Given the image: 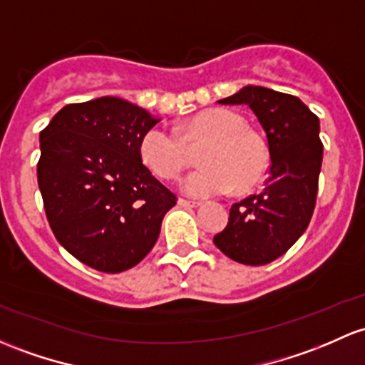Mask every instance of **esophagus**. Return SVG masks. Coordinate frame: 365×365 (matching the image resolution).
<instances>
[{
  "instance_id": "obj_1",
  "label": "esophagus",
  "mask_w": 365,
  "mask_h": 365,
  "mask_svg": "<svg viewBox=\"0 0 365 365\" xmlns=\"http://www.w3.org/2000/svg\"><path fill=\"white\" fill-rule=\"evenodd\" d=\"M201 205L199 201H189V199H178V206H182V208H197V206Z\"/></svg>"
}]
</instances>
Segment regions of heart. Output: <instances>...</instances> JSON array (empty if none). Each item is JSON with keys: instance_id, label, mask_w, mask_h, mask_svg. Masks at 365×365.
<instances>
[{"instance_id": "heart-1", "label": "heart", "mask_w": 365, "mask_h": 365, "mask_svg": "<svg viewBox=\"0 0 365 365\" xmlns=\"http://www.w3.org/2000/svg\"><path fill=\"white\" fill-rule=\"evenodd\" d=\"M206 143L199 153V170L182 182L192 197H210L236 189L250 190L266 175L269 153L262 138L247 129L240 113L210 108L195 113L180 128L155 125L141 136L140 155L145 166L160 180H176L189 164V147Z\"/></svg>"}]
</instances>
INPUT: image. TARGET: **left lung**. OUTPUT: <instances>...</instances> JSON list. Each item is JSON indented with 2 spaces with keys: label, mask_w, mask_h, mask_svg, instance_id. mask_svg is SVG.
Instances as JSON below:
<instances>
[{
  "label": "left lung",
  "mask_w": 365,
  "mask_h": 365,
  "mask_svg": "<svg viewBox=\"0 0 365 365\" xmlns=\"http://www.w3.org/2000/svg\"><path fill=\"white\" fill-rule=\"evenodd\" d=\"M222 105H247L266 134L269 178L264 190L234 202L227 227L215 234L222 253L245 266L282 257L308 229L317 205L324 145L320 120L299 98L247 86Z\"/></svg>",
  "instance_id": "1"
}]
</instances>
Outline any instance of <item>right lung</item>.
Returning <instances> with one entry per match:
<instances>
[{
	"mask_svg": "<svg viewBox=\"0 0 365 365\" xmlns=\"http://www.w3.org/2000/svg\"><path fill=\"white\" fill-rule=\"evenodd\" d=\"M159 118L120 98L71 103L40 133L38 187L56 240L103 273L147 257L176 195L141 163Z\"/></svg>",
	"mask_w": 365,
	"mask_h": 365,
	"instance_id": "add662e5",
	"label": "right lung"
}]
</instances>
